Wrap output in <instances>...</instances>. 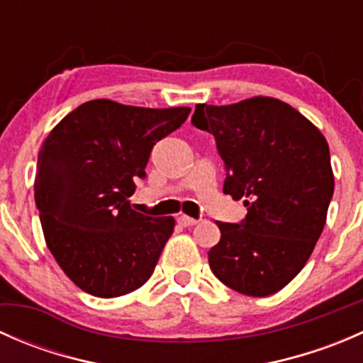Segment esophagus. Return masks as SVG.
Listing matches in <instances>:
<instances>
[{
    "mask_svg": "<svg viewBox=\"0 0 363 363\" xmlns=\"http://www.w3.org/2000/svg\"><path fill=\"white\" fill-rule=\"evenodd\" d=\"M177 223L181 226H193V225H196V223H199V219H195V218H189V216H179L177 218Z\"/></svg>",
    "mask_w": 363,
    "mask_h": 363,
    "instance_id": "34e87169",
    "label": "esophagus"
}]
</instances>
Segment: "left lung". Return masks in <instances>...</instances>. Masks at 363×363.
Here are the masks:
<instances>
[{
  "mask_svg": "<svg viewBox=\"0 0 363 363\" xmlns=\"http://www.w3.org/2000/svg\"><path fill=\"white\" fill-rule=\"evenodd\" d=\"M191 123L214 135L228 172L223 193L247 207L239 225L218 221L212 272L242 295L277 294L303 269L327 221L334 195L327 140L307 117L270 96L200 104Z\"/></svg>",
  "mask_w": 363,
  "mask_h": 363,
  "instance_id": "8db88e82",
  "label": "left lung"
}]
</instances>
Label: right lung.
<instances>
[{
    "instance_id": "add662e5",
    "label": "right lung",
    "mask_w": 363,
    "mask_h": 363,
    "mask_svg": "<svg viewBox=\"0 0 363 363\" xmlns=\"http://www.w3.org/2000/svg\"><path fill=\"white\" fill-rule=\"evenodd\" d=\"M191 108H144L91 100L60 121L43 142L35 203L47 247L86 294L113 298L151 277L174 218L133 211L135 179L145 177L152 147Z\"/></svg>"
}]
</instances>
